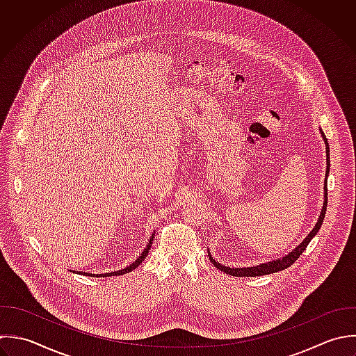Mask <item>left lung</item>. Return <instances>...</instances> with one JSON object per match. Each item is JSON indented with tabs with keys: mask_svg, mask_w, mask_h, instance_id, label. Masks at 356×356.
<instances>
[{
	"mask_svg": "<svg viewBox=\"0 0 356 356\" xmlns=\"http://www.w3.org/2000/svg\"><path fill=\"white\" fill-rule=\"evenodd\" d=\"M321 134H322V138L326 144V179H325V201H323V208L321 211V216L315 225V227L312 229V232L304 238V241L297 245L291 252H289L287 255H284L283 258H277V259H272L269 262H264V264H259V265H255V266H248V268H229V266H225L222 264H219L218 261H215L211 255V252L208 251V257L211 259V262L213 264L215 268H218L219 270L225 272L226 275H230V276H236V277H255V276H264V275H270V273H276V272H280V270H284L287 268H290L298 258L300 255L305 251V248L308 247V244L311 243V240L318 234L319 229L322 227V223L325 220V215H326V209H327V176L330 173V148H329V143H327V138L323 133V130L321 129Z\"/></svg>",
	"mask_w": 356,
	"mask_h": 356,
	"instance_id": "left-lung-1",
	"label": "left lung"
}]
</instances>
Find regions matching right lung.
<instances>
[{
	"mask_svg": "<svg viewBox=\"0 0 356 356\" xmlns=\"http://www.w3.org/2000/svg\"><path fill=\"white\" fill-rule=\"evenodd\" d=\"M154 236H155V232L151 234V237H149V241H148V244H147V247L144 248V251L141 252V255L133 262V264H130L129 266H126V268H123V269H120V270H115V272H109V273H102V275H92V273H87V272H77V270H72L73 273H79V275H84V276H91V277H111V276H122V275H124V273H129V272H131V270H134L137 266H140V264L147 258V255H148V252H149V250H151V245H152V241H154Z\"/></svg>",
	"mask_w": 356,
	"mask_h": 356,
	"instance_id": "add662e5",
	"label": "right lung"
}]
</instances>
